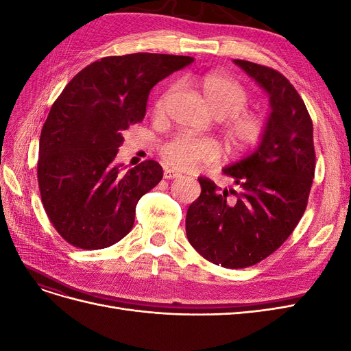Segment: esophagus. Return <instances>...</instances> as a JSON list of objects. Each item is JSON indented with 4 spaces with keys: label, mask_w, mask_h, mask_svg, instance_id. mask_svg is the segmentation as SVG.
Segmentation results:
<instances>
[{
    "label": "esophagus",
    "mask_w": 351,
    "mask_h": 351,
    "mask_svg": "<svg viewBox=\"0 0 351 351\" xmlns=\"http://www.w3.org/2000/svg\"><path fill=\"white\" fill-rule=\"evenodd\" d=\"M180 176H182V174H180L178 171H174V169H171V168H165L164 169V177L167 180H173V178H177Z\"/></svg>",
    "instance_id": "esophagus-1"
}]
</instances>
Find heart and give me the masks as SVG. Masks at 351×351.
Instances as JSON below:
<instances>
[{"mask_svg": "<svg viewBox=\"0 0 351 351\" xmlns=\"http://www.w3.org/2000/svg\"><path fill=\"white\" fill-rule=\"evenodd\" d=\"M202 99L206 110L219 119L221 129L231 149L244 154L256 147L265 136L267 123L261 114L247 111L249 92L237 80L221 73H209L199 80ZM173 89L156 102V112H162ZM164 162L177 169H193L214 164L222 155L221 146L212 139L178 134L159 149Z\"/></svg>", "mask_w": 351, "mask_h": 351, "instance_id": "1", "label": "heart"}]
</instances>
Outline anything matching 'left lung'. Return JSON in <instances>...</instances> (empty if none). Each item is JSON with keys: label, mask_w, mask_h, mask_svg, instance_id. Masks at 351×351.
Instances as JSON below:
<instances>
[{"label": "left lung", "mask_w": 351, "mask_h": 351, "mask_svg": "<svg viewBox=\"0 0 351 351\" xmlns=\"http://www.w3.org/2000/svg\"><path fill=\"white\" fill-rule=\"evenodd\" d=\"M234 62L269 95L267 130L256 151L222 169L237 190L199 177L200 196L186 215L195 250L230 269L263 261L290 237L306 210L316 165L312 119L289 79L267 66Z\"/></svg>", "instance_id": "left-lung-1"}]
</instances>
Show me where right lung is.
<instances>
[{"instance_id":"right-lung-1","label":"right lung","mask_w":351,"mask_h":351,"mask_svg":"<svg viewBox=\"0 0 351 351\" xmlns=\"http://www.w3.org/2000/svg\"><path fill=\"white\" fill-rule=\"evenodd\" d=\"M192 57H104L80 70L52 104L39 139L38 183L51 224L71 246L110 247L129 234L139 199L162 180L154 159L127 173L114 164L123 132L143 120L151 89Z\"/></svg>"}]
</instances>
